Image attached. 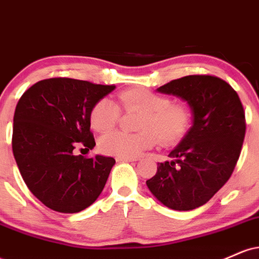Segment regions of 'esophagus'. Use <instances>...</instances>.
<instances>
[{
	"instance_id": "esophagus-1",
	"label": "esophagus",
	"mask_w": 259,
	"mask_h": 259,
	"mask_svg": "<svg viewBox=\"0 0 259 259\" xmlns=\"http://www.w3.org/2000/svg\"><path fill=\"white\" fill-rule=\"evenodd\" d=\"M117 162H134V160H138V158H129V157H117Z\"/></svg>"
}]
</instances>
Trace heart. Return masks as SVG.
<instances>
[{
    "mask_svg": "<svg viewBox=\"0 0 259 259\" xmlns=\"http://www.w3.org/2000/svg\"><path fill=\"white\" fill-rule=\"evenodd\" d=\"M119 106L126 111H140L136 134L113 132L100 140V150L106 154L134 158L154 146L157 136L164 145L175 144L189 130L192 111L185 102H171L167 95L156 94L145 88H134L118 95ZM108 99H101L90 112L91 126L107 133L118 124L120 108Z\"/></svg>",
    "mask_w": 259,
    "mask_h": 259,
    "instance_id": "heart-1",
    "label": "heart"
}]
</instances>
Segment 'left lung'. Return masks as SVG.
<instances>
[{"instance_id": "1", "label": "left lung", "mask_w": 259, "mask_h": 259, "mask_svg": "<svg viewBox=\"0 0 259 259\" xmlns=\"http://www.w3.org/2000/svg\"><path fill=\"white\" fill-rule=\"evenodd\" d=\"M157 91L189 103L192 126L170 151V162L158 163L146 181L160 203L175 210L203 206L233 174L245 139V112L236 91L221 78L187 75Z\"/></svg>"}]
</instances>
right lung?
I'll list each match as a JSON object with an SVG mask.
<instances>
[{"instance_id":"obj_1","label":"right lung","mask_w":259,"mask_h":259,"mask_svg":"<svg viewBox=\"0 0 259 259\" xmlns=\"http://www.w3.org/2000/svg\"><path fill=\"white\" fill-rule=\"evenodd\" d=\"M114 89L51 78L32 85L18 101L12 136L14 158L32 195L56 212L85 209L106 185L115 159L99 154L86 158L73 150L95 147L91 108Z\"/></svg>"}]
</instances>
